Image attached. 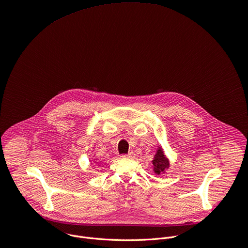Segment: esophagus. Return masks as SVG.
<instances>
[{
	"instance_id": "34e87169",
	"label": "esophagus",
	"mask_w": 248,
	"mask_h": 248,
	"mask_svg": "<svg viewBox=\"0 0 248 248\" xmlns=\"http://www.w3.org/2000/svg\"><path fill=\"white\" fill-rule=\"evenodd\" d=\"M122 156L124 158H132L134 156V154H133V152H130L128 154H124Z\"/></svg>"
}]
</instances>
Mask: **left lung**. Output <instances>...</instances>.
<instances>
[{
	"label": "left lung",
	"instance_id": "left-lung-1",
	"mask_svg": "<svg viewBox=\"0 0 248 248\" xmlns=\"http://www.w3.org/2000/svg\"><path fill=\"white\" fill-rule=\"evenodd\" d=\"M154 164V171L156 174H160V172H164V170H168L170 167V161L163 155L162 150L159 148L156 151V154L153 160Z\"/></svg>",
	"mask_w": 248,
	"mask_h": 248
}]
</instances>
